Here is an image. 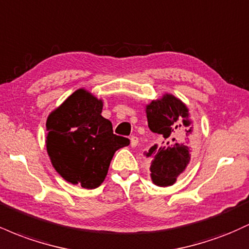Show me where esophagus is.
I'll list each match as a JSON object with an SVG mask.
<instances>
[{"instance_id": "esophagus-1", "label": "esophagus", "mask_w": 249, "mask_h": 249, "mask_svg": "<svg viewBox=\"0 0 249 249\" xmlns=\"http://www.w3.org/2000/svg\"><path fill=\"white\" fill-rule=\"evenodd\" d=\"M130 145L131 147H136L137 145H138V138H137L136 136H132L130 138Z\"/></svg>"}]
</instances>
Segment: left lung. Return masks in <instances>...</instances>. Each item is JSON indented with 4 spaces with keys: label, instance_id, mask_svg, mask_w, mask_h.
Listing matches in <instances>:
<instances>
[{
    "label": "left lung",
    "instance_id": "8db88e82",
    "mask_svg": "<svg viewBox=\"0 0 249 249\" xmlns=\"http://www.w3.org/2000/svg\"><path fill=\"white\" fill-rule=\"evenodd\" d=\"M145 113L150 130L160 137V142L142 153L151 159V180L157 186H171L186 170L193 152L190 108L178 97L165 92L145 104Z\"/></svg>",
    "mask_w": 249,
    "mask_h": 249
}]
</instances>
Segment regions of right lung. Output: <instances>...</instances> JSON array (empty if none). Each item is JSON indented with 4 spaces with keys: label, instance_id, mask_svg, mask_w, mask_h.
I'll list each match as a JSON object with an SVG mask.
<instances>
[{
    "label": "right lung",
    "instance_id": "1",
    "mask_svg": "<svg viewBox=\"0 0 249 249\" xmlns=\"http://www.w3.org/2000/svg\"><path fill=\"white\" fill-rule=\"evenodd\" d=\"M104 102L81 88L47 118L45 146L53 167L65 181L84 188L101 186L113 154L130 141L113 134L102 116Z\"/></svg>",
    "mask_w": 249,
    "mask_h": 249
}]
</instances>
